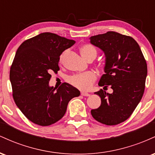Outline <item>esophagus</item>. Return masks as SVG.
<instances>
[{"mask_svg":"<svg viewBox=\"0 0 155 155\" xmlns=\"http://www.w3.org/2000/svg\"><path fill=\"white\" fill-rule=\"evenodd\" d=\"M81 95L83 96H90V93L86 92H81Z\"/></svg>","mask_w":155,"mask_h":155,"instance_id":"34e87169","label":"esophagus"}]
</instances>
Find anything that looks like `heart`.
<instances>
[{
    "instance_id": "heart-1",
    "label": "heart",
    "mask_w": 155,
    "mask_h": 155,
    "mask_svg": "<svg viewBox=\"0 0 155 155\" xmlns=\"http://www.w3.org/2000/svg\"><path fill=\"white\" fill-rule=\"evenodd\" d=\"M80 51L81 54L87 60L91 58H96L97 54V49L95 46L90 44H85L80 47ZM64 53L60 56V62L63 60ZM97 79V74L94 71H87L83 74H75L69 76L68 78V81L71 84L76 87L81 89V90H87L92 87L94 81Z\"/></svg>"
}]
</instances>
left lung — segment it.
Returning <instances> with one entry per match:
<instances>
[{
	"label": "left lung",
	"instance_id": "obj_1",
	"mask_svg": "<svg viewBox=\"0 0 155 155\" xmlns=\"http://www.w3.org/2000/svg\"><path fill=\"white\" fill-rule=\"evenodd\" d=\"M90 43L106 56L104 72L98 85L111 87V94L103 90L100 107L91 110L93 118L106 125H116L130 117L139 104L145 89L147 65L140 48L132 37L114 31L93 35Z\"/></svg>",
	"mask_w": 155,
	"mask_h": 155
}]
</instances>
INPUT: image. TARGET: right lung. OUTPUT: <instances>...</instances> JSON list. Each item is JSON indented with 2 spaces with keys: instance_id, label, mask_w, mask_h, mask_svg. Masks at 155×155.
Segmentation results:
<instances>
[{
  "instance_id": "add662e5",
  "label": "right lung",
  "mask_w": 155,
  "mask_h": 155,
  "mask_svg": "<svg viewBox=\"0 0 155 155\" xmlns=\"http://www.w3.org/2000/svg\"><path fill=\"white\" fill-rule=\"evenodd\" d=\"M75 41L51 33H42L25 41L16 52L10 69V81L16 105L33 123L50 125L66 112L68 102L80 92L63 83L49 87L51 74L60 70V56Z\"/></svg>"
}]
</instances>
